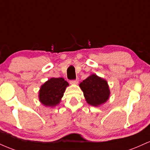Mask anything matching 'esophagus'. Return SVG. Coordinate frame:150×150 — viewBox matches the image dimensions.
I'll return each instance as SVG.
<instances>
[{"instance_id": "34e87169", "label": "esophagus", "mask_w": 150, "mask_h": 150, "mask_svg": "<svg viewBox=\"0 0 150 150\" xmlns=\"http://www.w3.org/2000/svg\"><path fill=\"white\" fill-rule=\"evenodd\" d=\"M70 84H77L78 83V79H75V80H73L70 81Z\"/></svg>"}]
</instances>
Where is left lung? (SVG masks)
<instances>
[{
    "instance_id": "left-lung-1",
    "label": "left lung",
    "mask_w": 150,
    "mask_h": 150,
    "mask_svg": "<svg viewBox=\"0 0 150 150\" xmlns=\"http://www.w3.org/2000/svg\"><path fill=\"white\" fill-rule=\"evenodd\" d=\"M80 87L87 102L92 106L101 105L109 97L110 91L107 82L96 75H90L82 81Z\"/></svg>"
}]
</instances>
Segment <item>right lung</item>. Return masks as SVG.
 Segmentation results:
<instances>
[{
    "instance_id": "right-lung-1",
    "label": "right lung",
    "mask_w": 150,
    "mask_h": 150,
    "mask_svg": "<svg viewBox=\"0 0 150 150\" xmlns=\"http://www.w3.org/2000/svg\"><path fill=\"white\" fill-rule=\"evenodd\" d=\"M68 85V82L62 77L51 78L41 87L39 100L45 106H56L60 102Z\"/></svg>"
}]
</instances>
